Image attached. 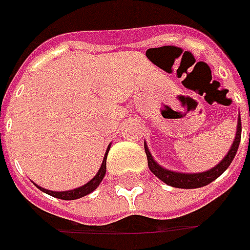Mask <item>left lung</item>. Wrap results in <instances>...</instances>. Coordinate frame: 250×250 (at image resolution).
I'll return each instance as SVG.
<instances>
[{"label": "left lung", "mask_w": 250, "mask_h": 250, "mask_svg": "<svg viewBox=\"0 0 250 250\" xmlns=\"http://www.w3.org/2000/svg\"><path fill=\"white\" fill-rule=\"evenodd\" d=\"M241 132H242V125H241V117L238 118V124H236V133L235 139L232 142L231 149L228 150L226 157L221 160L216 167L210 168L205 172H177V171H171L167 169L163 166H160L156 160L153 159L151 153H150L147 145L145 143V151L147 156V164H149L150 171L156 175V177L161 179L164 184H167L169 187L181 188V189H195V188H202L208 185L210 182L216 181L217 178L220 177L227 168L229 167V164L232 163V160L235 157L238 147H239V142H241Z\"/></svg>", "instance_id": "1"}]
</instances>
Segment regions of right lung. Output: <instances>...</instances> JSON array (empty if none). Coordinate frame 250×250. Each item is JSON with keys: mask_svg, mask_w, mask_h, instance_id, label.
I'll use <instances>...</instances> for the list:
<instances>
[{"mask_svg": "<svg viewBox=\"0 0 250 250\" xmlns=\"http://www.w3.org/2000/svg\"><path fill=\"white\" fill-rule=\"evenodd\" d=\"M110 147H111V145L108 146V149L105 150L104 159H103L101 167L100 169L97 171V174L91 178L87 184H84V185H82V187L75 188V189H71V190H63V192H54V190H48V189H44V188L39 187V185H36V184H34V185L39 188L40 190H43L44 193L51 195V196L54 197H58V199H62V200H75V199H81V197L86 196V195L91 193L96 188L100 185L101 181H103V178H104V175H105V171H107V154H108V151H110Z\"/></svg>", "mask_w": 250, "mask_h": 250, "instance_id": "right-lung-1", "label": "right lung"}]
</instances>
